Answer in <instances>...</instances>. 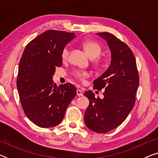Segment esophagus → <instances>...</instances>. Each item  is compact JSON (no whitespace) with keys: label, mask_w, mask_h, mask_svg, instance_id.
<instances>
[{"label":"esophagus","mask_w":158,"mask_h":158,"mask_svg":"<svg viewBox=\"0 0 158 158\" xmlns=\"http://www.w3.org/2000/svg\"><path fill=\"white\" fill-rule=\"evenodd\" d=\"M76 92H77V95L78 96H83V93L81 91V90L80 89H77V90H76Z\"/></svg>","instance_id":"1"}]
</instances>
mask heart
Listing matches in <instances>:
<instances>
[{"instance_id": "b5f03b06", "label": "heart", "mask_w": 158, "mask_h": 158, "mask_svg": "<svg viewBox=\"0 0 158 158\" xmlns=\"http://www.w3.org/2000/svg\"><path fill=\"white\" fill-rule=\"evenodd\" d=\"M82 46L85 49L90 57L93 58V62L95 64H99L102 62V59L99 57L102 52V47L98 42L93 40H87L82 43ZM69 57V48L68 47H64L61 53V57L62 60H68ZM73 75L75 78L80 81H84L85 79L89 76V73L85 70H77L73 72Z\"/></svg>"}]
</instances>
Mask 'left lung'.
Listing matches in <instances>:
<instances>
[{
    "label": "left lung",
    "mask_w": 158,
    "mask_h": 158,
    "mask_svg": "<svg viewBox=\"0 0 158 158\" xmlns=\"http://www.w3.org/2000/svg\"><path fill=\"white\" fill-rule=\"evenodd\" d=\"M97 34L107 42L111 61L107 70L94 81V89L105 90L103 98H95L91 90L84 94L89 100L84 122L92 131L106 133L119 126L132 110L139 77L131 49L109 32Z\"/></svg>",
    "instance_id": "1"
}]
</instances>
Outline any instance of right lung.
<instances>
[{
    "mask_svg": "<svg viewBox=\"0 0 158 158\" xmlns=\"http://www.w3.org/2000/svg\"><path fill=\"white\" fill-rule=\"evenodd\" d=\"M75 37L74 33L47 30L32 40L21 56L17 89L25 114L38 127L59 124L76 96L73 84L57 87L52 81L56 68L62 64V49Z\"/></svg>",
    "mask_w": 158,
    "mask_h": 158,
    "instance_id": "add662e5",
    "label": "right lung"
}]
</instances>
